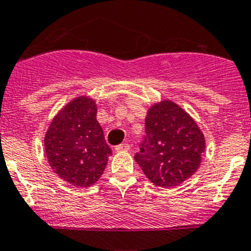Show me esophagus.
I'll use <instances>...</instances> for the list:
<instances>
[{"label":"esophagus","mask_w":251,"mask_h":251,"mask_svg":"<svg viewBox=\"0 0 251 251\" xmlns=\"http://www.w3.org/2000/svg\"><path fill=\"white\" fill-rule=\"evenodd\" d=\"M115 151H130V146L127 143H121L119 146L115 147Z\"/></svg>","instance_id":"34e87169"}]
</instances>
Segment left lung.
I'll return each mask as SVG.
<instances>
[{"instance_id":"8db88e82","label":"left lung","mask_w":251,"mask_h":251,"mask_svg":"<svg viewBox=\"0 0 251 251\" xmlns=\"http://www.w3.org/2000/svg\"><path fill=\"white\" fill-rule=\"evenodd\" d=\"M146 135L135 160L151 183L171 188L197 173L205 151L204 133L177 103L163 100L149 107Z\"/></svg>"}]
</instances>
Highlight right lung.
<instances>
[{
    "mask_svg": "<svg viewBox=\"0 0 251 251\" xmlns=\"http://www.w3.org/2000/svg\"><path fill=\"white\" fill-rule=\"evenodd\" d=\"M45 153L53 173L76 187H90L100 179L111 149L97 121V104L88 96L73 98L48 126Z\"/></svg>",
    "mask_w": 251,
    "mask_h": 251,
    "instance_id": "1",
    "label": "right lung"
}]
</instances>
